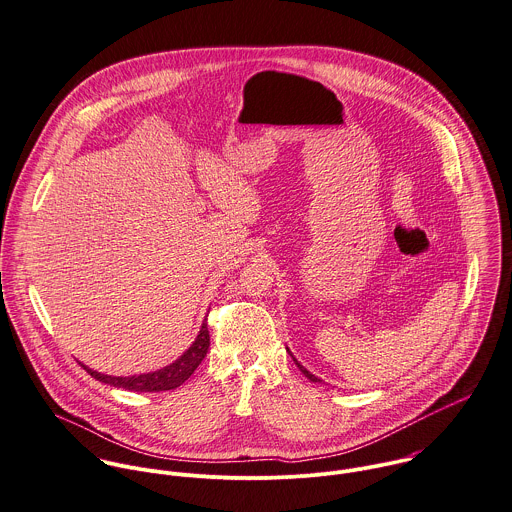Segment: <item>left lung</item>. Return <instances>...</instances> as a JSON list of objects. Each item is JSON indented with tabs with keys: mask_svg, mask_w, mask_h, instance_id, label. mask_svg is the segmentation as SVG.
I'll return each mask as SVG.
<instances>
[{
	"mask_svg": "<svg viewBox=\"0 0 512 512\" xmlns=\"http://www.w3.org/2000/svg\"><path fill=\"white\" fill-rule=\"evenodd\" d=\"M293 361H295V363H297V359H293ZM297 367H299V369H301V373H303V375H305V377H307V379H309V381H313V383H321V379H317V377H315V375H313V373H309V371H307V369H305V367H303V365H301V363H297Z\"/></svg>",
	"mask_w": 512,
	"mask_h": 512,
	"instance_id": "left-lung-1",
	"label": "left lung"
}]
</instances>
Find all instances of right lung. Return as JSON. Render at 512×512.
Listing matches in <instances>:
<instances>
[{
  "label": "right lung",
  "instance_id": "right-lung-1",
  "mask_svg": "<svg viewBox=\"0 0 512 512\" xmlns=\"http://www.w3.org/2000/svg\"><path fill=\"white\" fill-rule=\"evenodd\" d=\"M207 349H209V329H207V321H205L201 325V331H199L195 343L175 363H171L155 373L133 375V377H111V375L91 371L85 365H81V367L99 383H105V385H111L117 389H125V391H135V393H159V391H171V389H177L179 385H183L195 373V369L201 365V361L207 357Z\"/></svg>",
  "mask_w": 512,
  "mask_h": 512
}]
</instances>
